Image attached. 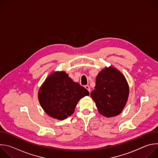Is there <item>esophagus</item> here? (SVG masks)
<instances>
[{
	"mask_svg": "<svg viewBox=\"0 0 158 158\" xmlns=\"http://www.w3.org/2000/svg\"><path fill=\"white\" fill-rule=\"evenodd\" d=\"M84 87L90 93V91H91V89H90V87H89L88 85H85L84 86Z\"/></svg>",
	"mask_w": 158,
	"mask_h": 158,
	"instance_id": "obj_1",
	"label": "esophagus"
}]
</instances>
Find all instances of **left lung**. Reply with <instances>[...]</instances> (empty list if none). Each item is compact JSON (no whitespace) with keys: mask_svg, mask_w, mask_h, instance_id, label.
Wrapping results in <instances>:
<instances>
[{"mask_svg":"<svg viewBox=\"0 0 158 158\" xmlns=\"http://www.w3.org/2000/svg\"><path fill=\"white\" fill-rule=\"evenodd\" d=\"M91 96L98 111L110 118L121 114L129 96V85L123 74L115 67H105L98 74Z\"/></svg>","mask_w":158,"mask_h":158,"instance_id":"8db88e82","label":"left lung"}]
</instances>
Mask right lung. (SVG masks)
Here are the masks:
<instances>
[{"instance_id":"add662e5","label":"right lung","mask_w":158,"mask_h":158,"mask_svg":"<svg viewBox=\"0 0 158 158\" xmlns=\"http://www.w3.org/2000/svg\"><path fill=\"white\" fill-rule=\"evenodd\" d=\"M87 90L74 82L64 71L51 74L38 93L39 103L51 117L64 120L73 114L79 101L89 96Z\"/></svg>"}]
</instances>
